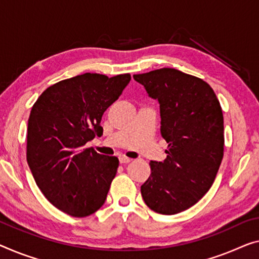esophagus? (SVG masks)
<instances>
[{
    "instance_id": "34e87169",
    "label": "esophagus",
    "mask_w": 259,
    "mask_h": 259,
    "mask_svg": "<svg viewBox=\"0 0 259 259\" xmlns=\"http://www.w3.org/2000/svg\"><path fill=\"white\" fill-rule=\"evenodd\" d=\"M118 160H119V163H121V164H128V163H130V161H131L130 158L125 157V156H119L118 157Z\"/></svg>"
}]
</instances>
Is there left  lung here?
Wrapping results in <instances>:
<instances>
[{"label":"left lung","instance_id":"obj_1","mask_svg":"<svg viewBox=\"0 0 259 259\" xmlns=\"http://www.w3.org/2000/svg\"><path fill=\"white\" fill-rule=\"evenodd\" d=\"M134 79L160 109V134L168 143L166 159L150 161L151 175L141 186L150 209L173 215L199 201L213 185L223 158L221 106L202 79L160 68Z\"/></svg>","mask_w":259,"mask_h":259}]
</instances>
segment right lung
Wrapping results in <instances>:
<instances>
[{
    "label": "right lung",
    "instance_id": "right-lung-1",
    "mask_svg": "<svg viewBox=\"0 0 259 259\" xmlns=\"http://www.w3.org/2000/svg\"><path fill=\"white\" fill-rule=\"evenodd\" d=\"M130 80L84 73L50 86L31 109L26 160L45 198L64 213L84 218L106 201L118 159L84 144L101 136L103 113Z\"/></svg>",
    "mask_w": 259,
    "mask_h": 259
}]
</instances>
